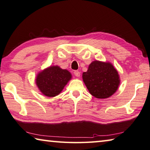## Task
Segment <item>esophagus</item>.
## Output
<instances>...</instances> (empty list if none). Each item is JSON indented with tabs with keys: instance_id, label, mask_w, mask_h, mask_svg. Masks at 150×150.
<instances>
[{
	"instance_id": "1",
	"label": "esophagus",
	"mask_w": 150,
	"mask_h": 150,
	"mask_svg": "<svg viewBox=\"0 0 150 150\" xmlns=\"http://www.w3.org/2000/svg\"><path fill=\"white\" fill-rule=\"evenodd\" d=\"M74 75L76 76V77H80L81 73L79 71H74Z\"/></svg>"
}]
</instances>
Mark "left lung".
<instances>
[{"instance_id": "obj_1", "label": "left lung", "mask_w": 150, "mask_h": 150, "mask_svg": "<svg viewBox=\"0 0 150 150\" xmlns=\"http://www.w3.org/2000/svg\"><path fill=\"white\" fill-rule=\"evenodd\" d=\"M83 79L88 91L97 98H107L113 95L120 83L117 70L110 63L94 61L89 65Z\"/></svg>"}]
</instances>
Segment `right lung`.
I'll list each match as a JSON object with an SVG mask.
<instances>
[{"label":"right lung","instance_id":"add662e5","mask_svg":"<svg viewBox=\"0 0 150 150\" xmlns=\"http://www.w3.org/2000/svg\"><path fill=\"white\" fill-rule=\"evenodd\" d=\"M71 78V75L67 70L52 66L39 73L36 83L43 94L54 97L60 93Z\"/></svg>","mask_w":150,"mask_h":150}]
</instances>
